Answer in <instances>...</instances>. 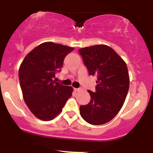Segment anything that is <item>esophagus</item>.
Segmentation results:
<instances>
[{"mask_svg":"<svg viewBox=\"0 0 153 153\" xmlns=\"http://www.w3.org/2000/svg\"><path fill=\"white\" fill-rule=\"evenodd\" d=\"M73 89H74V91H75V92H77V91H80V88H73Z\"/></svg>","mask_w":153,"mask_h":153,"instance_id":"1","label":"esophagus"}]
</instances>
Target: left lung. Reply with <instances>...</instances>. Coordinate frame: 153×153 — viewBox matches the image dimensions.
Returning <instances> with one entry per match:
<instances>
[{
  "mask_svg": "<svg viewBox=\"0 0 153 153\" xmlns=\"http://www.w3.org/2000/svg\"><path fill=\"white\" fill-rule=\"evenodd\" d=\"M88 74L96 76V91H88L91 101L80 106L85 122L101 125L111 120L124 104L129 91V78L125 62L112 48L98 45L80 49Z\"/></svg>",
  "mask_w": 153,
  "mask_h": 153,
  "instance_id": "1",
  "label": "left lung"
}]
</instances>
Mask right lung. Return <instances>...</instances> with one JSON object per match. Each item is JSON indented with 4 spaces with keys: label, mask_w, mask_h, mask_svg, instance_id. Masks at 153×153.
Wrapping results in <instances>:
<instances>
[{
    "label": "right lung",
    "mask_w": 153,
    "mask_h": 153,
    "mask_svg": "<svg viewBox=\"0 0 153 153\" xmlns=\"http://www.w3.org/2000/svg\"><path fill=\"white\" fill-rule=\"evenodd\" d=\"M73 47L51 42L39 45L26 56L19 78L26 104L35 117L49 121L57 117L72 96L73 88L55 82L65 57Z\"/></svg>",
    "instance_id": "add662e5"
}]
</instances>
